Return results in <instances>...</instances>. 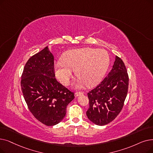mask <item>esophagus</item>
<instances>
[{
  "label": "esophagus",
  "instance_id": "obj_1",
  "mask_svg": "<svg viewBox=\"0 0 153 153\" xmlns=\"http://www.w3.org/2000/svg\"><path fill=\"white\" fill-rule=\"evenodd\" d=\"M83 94H84V93L82 92H75L74 95H75V97H77V96H80V95H82Z\"/></svg>",
  "mask_w": 153,
  "mask_h": 153
}]
</instances>
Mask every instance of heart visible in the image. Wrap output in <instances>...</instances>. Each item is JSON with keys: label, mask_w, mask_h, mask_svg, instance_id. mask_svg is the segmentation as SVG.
<instances>
[{"label": "heart", "mask_w": 153, "mask_h": 153, "mask_svg": "<svg viewBox=\"0 0 153 153\" xmlns=\"http://www.w3.org/2000/svg\"><path fill=\"white\" fill-rule=\"evenodd\" d=\"M109 64V56L103 49H74L65 53L62 61L56 64L55 74L62 84L68 85L73 71H76L79 84L91 87L101 81Z\"/></svg>", "instance_id": "heart-1"}]
</instances>
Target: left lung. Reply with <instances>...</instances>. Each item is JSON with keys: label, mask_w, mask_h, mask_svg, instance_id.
I'll return each mask as SVG.
<instances>
[{"label": "left lung", "mask_w": 153, "mask_h": 153, "mask_svg": "<svg viewBox=\"0 0 153 153\" xmlns=\"http://www.w3.org/2000/svg\"><path fill=\"white\" fill-rule=\"evenodd\" d=\"M128 85L127 69L122 59L116 56L108 75L88 93L89 107L86 114L89 120L99 126L113 121L123 108Z\"/></svg>", "instance_id": "left-lung-1"}]
</instances>
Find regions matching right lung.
<instances>
[{"label":"right lung","instance_id":"1","mask_svg":"<svg viewBox=\"0 0 153 153\" xmlns=\"http://www.w3.org/2000/svg\"><path fill=\"white\" fill-rule=\"evenodd\" d=\"M27 107L39 121L51 126L60 123L74 93L55 77L54 56L46 47L26 62L21 81Z\"/></svg>","mask_w":153,"mask_h":153}]
</instances>
